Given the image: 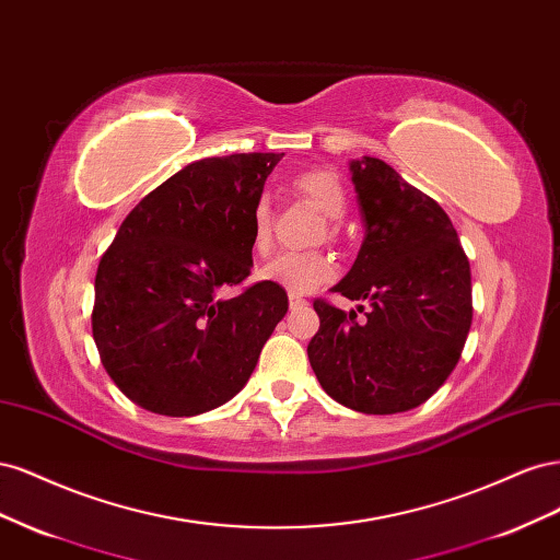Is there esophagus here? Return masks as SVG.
Listing matches in <instances>:
<instances>
[{
  "label": "esophagus",
  "mask_w": 560,
  "mask_h": 560,
  "mask_svg": "<svg viewBox=\"0 0 560 560\" xmlns=\"http://www.w3.org/2000/svg\"><path fill=\"white\" fill-rule=\"evenodd\" d=\"M306 306H308V301H306V299L299 296V294H290V308H292V311L306 308Z\"/></svg>",
  "instance_id": "1"
}]
</instances>
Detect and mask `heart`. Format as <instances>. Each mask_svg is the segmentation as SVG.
Here are the masks:
<instances>
[{"label":"heart","instance_id":"b5f03b06","mask_svg":"<svg viewBox=\"0 0 560 560\" xmlns=\"http://www.w3.org/2000/svg\"><path fill=\"white\" fill-rule=\"evenodd\" d=\"M296 191L327 217L329 222H338L346 214L348 198L343 184L329 171H306L294 177ZM336 224H327V238H336ZM273 241V214H270L268 200L261 198L252 212V243L259 254L268 252ZM336 266L334 259L325 252H287L268 261L261 268V280L278 284L290 294H308L334 278Z\"/></svg>","mask_w":560,"mask_h":560}]
</instances>
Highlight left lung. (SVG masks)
Here are the masks:
<instances>
[{
    "label": "left lung",
    "instance_id": "left-lung-1",
    "mask_svg": "<svg viewBox=\"0 0 560 560\" xmlns=\"http://www.w3.org/2000/svg\"><path fill=\"white\" fill-rule=\"evenodd\" d=\"M364 241L334 287L369 301L364 322L315 301L308 360L325 393L352 411L401 413L451 376L471 327V273L448 214L374 156L350 161ZM360 313L364 306L358 308Z\"/></svg>",
    "mask_w": 560,
    "mask_h": 560
}]
</instances>
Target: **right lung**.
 <instances>
[{
    "label": "right lung",
    "mask_w": 560,
    "mask_h": 560,
    "mask_svg": "<svg viewBox=\"0 0 560 560\" xmlns=\"http://www.w3.org/2000/svg\"><path fill=\"white\" fill-rule=\"evenodd\" d=\"M282 154L189 163L124 219L95 276L93 338L109 378L142 409L189 418L249 381L287 292L252 270V212Z\"/></svg>",
    "instance_id": "obj_1"
}]
</instances>
